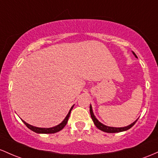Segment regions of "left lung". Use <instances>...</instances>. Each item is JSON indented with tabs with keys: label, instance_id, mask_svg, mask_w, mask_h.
Segmentation results:
<instances>
[{
	"label": "left lung",
	"instance_id": "1",
	"mask_svg": "<svg viewBox=\"0 0 158 158\" xmlns=\"http://www.w3.org/2000/svg\"><path fill=\"white\" fill-rule=\"evenodd\" d=\"M132 53H133V54L135 56V57L137 58V56L136 55L135 53H134V51H132ZM89 111H90V115H91L92 119H93V121L94 122V124H95V126L98 127L99 130L102 131L106 132V133H118V132L125 131L128 130V129H130L131 127L134 126V124H135L136 122L138 120V118H137L136 121H134V122H133V123L131 124V125H127V126H126V127H110V126H107V125H104V124H102V122H100L98 119H97V118L95 117V115H94V113H93V107H92L91 104H90V107H89Z\"/></svg>",
	"mask_w": 158,
	"mask_h": 158
}]
</instances>
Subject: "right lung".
Returning <instances> with one entry per match:
<instances>
[{"label":"right lung","instance_id":"1","mask_svg":"<svg viewBox=\"0 0 158 158\" xmlns=\"http://www.w3.org/2000/svg\"><path fill=\"white\" fill-rule=\"evenodd\" d=\"M73 107H74V105L71 107L69 112L68 113L67 116H65V118L63 119V121L61 123H60L59 125H56V126L52 127H38L33 126V125L27 123V122H24V120H22V122H24V125H25L28 128L31 129V130L33 131V132L37 133V134H54V133H56L60 131H61L62 129L65 126V125H66L67 122H68L69 118L71 111H72V110L73 109Z\"/></svg>","mask_w":158,"mask_h":158}]
</instances>
